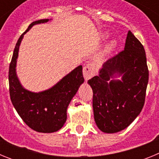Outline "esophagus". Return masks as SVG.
<instances>
[{"instance_id":"34e87169","label":"esophagus","mask_w":159,"mask_h":159,"mask_svg":"<svg viewBox=\"0 0 159 159\" xmlns=\"http://www.w3.org/2000/svg\"><path fill=\"white\" fill-rule=\"evenodd\" d=\"M95 72V66L92 64V63H87L84 65V68H83V74H84V77L85 79V80H88L89 79L94 76Z\"/></svg>"}]
</instances>
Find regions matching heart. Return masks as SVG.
Listing matches in <instances>:
<instances>
[{
    "instance_id": "b5f03b06",
    "label": "heart",
    "mask_w": 159,
    "mask_h": 159,
    "mask_svg": "<svg viewBox=\"0 0 159 159\" xmlns=\"http://www.w3.org/2000/svg\"><path fill=\"white\" fill-rule=\"evenodd\" d=\"M115 47H116V43H115L114 41H111L110 43H109V44H108L107 47V49H106L107 52L111 51L112 49H113Z\"/></svg>"
}]
</instances>
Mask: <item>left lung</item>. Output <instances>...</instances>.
Instances as JSON below:
<instances>
[{
  "mask_svg": "<svg viewBox=\"0 0 159 159\" xmlns=\"http://www.w3.org/2000/svg\"><path fill=\"white\" fill-rule=\"evenodd\" d=\"M122 75L121 81L111 80ZM149 71L143 45L130 31L124 50L103 64L98 75L88 81L93 92L94 118L104 133L127 128L141 112L146 98Z\"/></svg>",
  "mask_w": 159,
  "mask_h": 159,
  "instance_id": "8db88e82",
  "label": "left lung"
}]
</instances>
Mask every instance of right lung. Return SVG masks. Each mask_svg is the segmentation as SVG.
Returning <instances> with one entry per match:
<instances>
[{
  "label": "right lung",
  "mask_w": 159,
  "mask_h": 159,
  "mask_svg": "<svg viewBox=\"0 0 159 159\" xmlns=\"http://www.w3.org/2000/svg\"><path fill=\"white\" fill-rule=\"evenodd\" d=\"M48 19L30 24L18 39L8 71L10 99L19 116L32 130L52 133L62 128L67 119V109L71 99L84 83L83 67L80 65L59 81L56 85L41 92H29L20 83L16 72L18 52L24 35L35 25L46 23Z\"/></svg>",
  "instance_id": "obj_1"
}]
</instances>
